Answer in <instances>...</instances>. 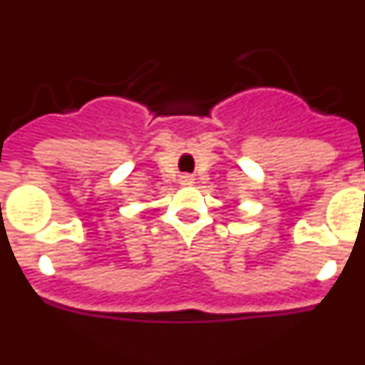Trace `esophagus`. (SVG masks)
I'll use <instances>...</instances> for the list:
<instances>
[{
  "label": "esophagus",
  "instance_id": "esophagus-1",
  "mask_svg": "<svg viewBox=\"0 0 365 365\" xmlns=\"http://www.w3.org/2000/svg\"><path fill=\"white\" fill-rule=\"evenodd\" d=\"M180 185H193L192 175H180Z\"/></svg>",
  "mask_w": 365,
  "mask_h": 365
}]
</instances>
